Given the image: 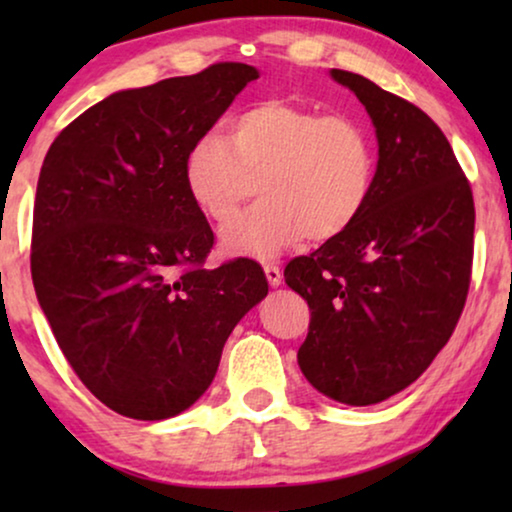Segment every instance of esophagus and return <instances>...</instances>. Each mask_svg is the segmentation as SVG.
I'll return each mask as SVG.
<instances>
[{"instance_id": "obj_1", "label": "esophagus", "mask_w": 512, "mask_h": 512, "mask_svg": "<svg viewBox=\"0 0 512 512\" xmlns=\"http://www.w3.org/2000/svg\"><path fill=\"white\" fill-rule=\"evenodd\" d=\"M263 270H265V277H268V284H270V286H279V284H282V270H279V265H275V263H265Z\"/></svg>"}]
</instances>
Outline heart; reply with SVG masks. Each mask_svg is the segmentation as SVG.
<instances>
[{
  "label": "heart",
  "mask_w": 512,
  "mask_h": 512,
  "mask_svg": "<svg viewBox=\"0 0 512 512\" xmlns=\"http://www.w3.org/2000/svg\"><path fill=\"white\" fill-rule=\"evenodd\" d=\"M375 146L354 118L284 100L244 109L226 139L207 132L188 146L184 184L216 223L233 221L256 195L263 202L221 233L228 256L270 258L310 237L328 242L359 221L375 186Z\"/></svg>",
  "instance_id": "obj_1"
}]
</instances>
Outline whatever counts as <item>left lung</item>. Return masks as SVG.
<instances>
[{"label": "left lung", "mask_w": 512, "mask_h": 512, "mask_svg": "<svg viewBox=\"0 0 512 512\" xmlns=\"http://www.w3.org/2000/svg\"><path fill=\"white\" fill-rule=\"evenodd\" d=\"M366 107L377 137L375 186L359 221L284 279L310 305L298 366L321 394L373 405L410 387L464 310L475 207L443 130L373 81L331 69Z\"/></svg>", "instance_id": "obj_1"}]
</instances>
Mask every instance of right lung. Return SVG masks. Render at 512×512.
Wrapping results in <instances>:
<instances>
[{
	"instance_id": "1",
	"label": "right lung",
	"mask_w": 512,
	"mask_h": 512,
	"mask_svg": "<svg viewBox=\"0 0 512 512\" xmlns=\"http://www.w3.org/2000/svg\"><path fill=\"white\" fill-rule=\"evenodd\" d=\"M258 79L242 62L118 90L67 125L41 165L32 282L58 345L118 415L158 422L212 384L223 345L268 296L249 258L214 244L184 184L188 146Z\"/></svg>"
}]
</instances>
